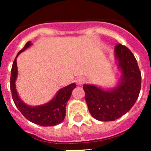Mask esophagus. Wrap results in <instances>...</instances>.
Returning <instances> with one entry per match:
<instances>
[{"label":"esophagus","instance_id":"obj_1","mask_svg":"<svg viewBox=\"0 0 151 151\" xmlns=\"http://www.w3.org/2000/svg\"><path fill=\"white\" fill-rule=\"evenodd\" d=\"M85 79L84 78V77H77V80H76V82H77V83L78 85L83 84V83H85Z\"/></svg>","mask_w":151,"mask_h":151}]
</instances>
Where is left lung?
Segmentation results:
<instances>
[{
	"label": "left lung",
	"mask_w": 151,
	"mask_h": 151,
	"mask_svg": "<svg viewBox=\"0 0 151 151\" xmlns=\"http://www.w3.org/2000/svg\"><path fill=\"white\" fill-rule=\"evenodd\" d=\"M115 56L121 75L117 86L104 89L84 84L85 101L90 113L100 121H112L129 112L139 96L141 72L133 53L123 45H117Z\"/></svg>",
	"instance_id": "1"
}]
</instances>
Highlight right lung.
Returning a JSON list of instances; mask_svg holds the SVG:
<instances>
[{
  "label": "right lung",
  "instance_id": "obj_1",
  "mask_svg": "<svg viewBox=\"0 0 151 151\" xmlns=\"http://www.w3.org/2000/svg\"><path fill=\"white\" fill-rule=\"evenodd\" d=\"M32 45L30 42H28L25 47L18 52L13 62L11 73L10 88L12 94V99L19 112L26 119L30 122L42 126H52L59 124L64 120L66 116V106L67 101L69 100L71 93L76 88L75 83L67 85L59 90L54 98L45 104L31 106L26 104L20 98L16 89V82L17 77V58Z\"/></svg>",
  "mask_w": 151,
  "mask_h": 151
}]
</instances>
